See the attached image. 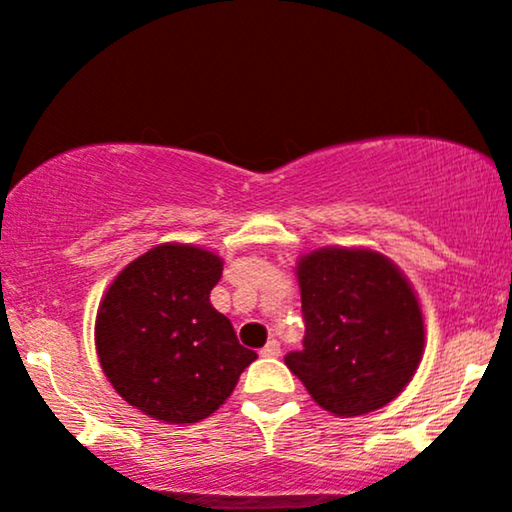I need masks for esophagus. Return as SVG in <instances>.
<instances>
[{"instance_id": "1", "label": "esophagus", "mask_w": 512, "mask_h": 512, "mask_svg": "<svg viewBox=\"0 0 512 512\" xmlns=\"http://www.w3.org/2000/svg\"><path fill=\"white\" fill-rule=\"evenodd\" d=\"M260 355H262V357H279V355H281L279 341H274V338H272V341H269L267 346H264V348L260 350Z\"/></svg>"}]
</instances>
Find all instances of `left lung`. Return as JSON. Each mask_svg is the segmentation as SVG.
I'll return each instance as SVG.
<instances>
[{
  "mask_svg": "<svg viewBox=\"0 0 512 512\" xmlns=\"http://www.w3.org/2000/svg\"><path fill=\"white\" fill-rule=\"evenodd\" d=\"M303 350L286 365L319 408L357 417L389 405L424 353V319L410 281L377 250L319 248L298 260Z\"/></svg>",
  "mask_w": 512,
  "mask_h": 512,
  "instance_id": "left-lung-1",
  "label": "left lung"
}]
</instances>
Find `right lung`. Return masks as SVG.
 Returning <instances> with one entry per match:
<instances>
[{"instance_id":"add662e5","label":"right lung","mask_w":512,"mask_h":512,"mask_svg":"<svg viewBox=\"0 0 512 512\" xmlns=\"http://www.w3.org/2000/svg\"><path fill=\"white\" fill-rule=\"evenodd\" d=\"M221 269L214 252L162 243L121 269L104 293L95 319L102 372L128 405L155 420H205L257 360L209 303Z\"/></svg>"}]
</instances>
